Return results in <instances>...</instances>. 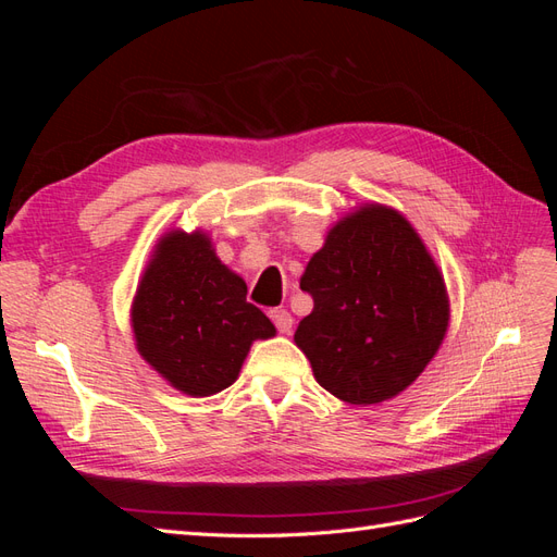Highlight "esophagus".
<instances>
[{"label":"esophagus","instance_id":"obj_1","mask_svg":"<svg viewBox=\"0 0 557 557\" xmlns=\"http://www.w3.org/2000/svg\"><path fill=\"white\" fill-rule=\"evenodd\" d=\"M269 315H272L274 325H276V330L281 334H290V330H293V315L288 311H285V309H272V311H269Z\"/></svg>","mask_w":557,"mask_h":557}]
</instances>
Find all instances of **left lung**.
<instances>
[{
  "instance_id": "8db88e82",
  "label": "left lung",
  "mask_w": 557,
  "mask_h": 557,
  "mask_svg": "<svg viewBox=\"0 0 557 557\" xmlns=\"http://www.w3.org/2000/svg\"><path fill=\"white\" fill-rule=\"evenodd\" d=\"M299 288L313 297L295 344L315 381L348 404L393 399L423 374L448 330L446 283L399 211L364 205L313 252Z\"/></svg>"
}]
</instances>
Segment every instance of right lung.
Here are the masks:
<instances>
[{
	"label": "right lung",
	"mask_w": 557,
	"mask_h": 557,
	"mask_svg": "<svg viewBox=\"0 0 557 557\" xmlns=\"http://www.w3.org/2000/svg\"><path fill=\"white\" fill-rule=\"evenodd\" d=\"M139 356L190 397L237 381L256 339L276 327L246 301V283L218 260L207 232L172 230L158 242L132 301Z\"/></svg>",
	"instance_id": "obj_1"
}]
</instances>
